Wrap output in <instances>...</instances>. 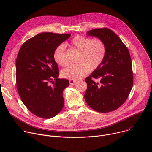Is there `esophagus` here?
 Returning <instances> with one entry per match:
<instances>
[{"mask_svg":"<svg viewBox=\"0 0 152 152\" xmlns=\"http://www.w3.org/2000/svg\"><path fill=\"white\" fill-rule=\"evenodd\" d=\"M76 82H77L76 80H72V79H70V84L72 85H74Z\"/></svg>","mask_w":152,"mask_h":152,"instance_id":"1","label":"esophagus"}]
</instances>
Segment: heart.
<instances>
[{"label": "heart", "instance_id": "1", "mask_svg": "<svg viewBox=\"0 0 152 152\" xmlns=\"http://www.w3.org/2000/svg\"><path fill=\"white\" fill-rule=\"evenodd\" d=\"M71 43L73 48L79 52L77 59L78 64L64 69L61 72L63 77L72 80L79 79L85 76L89 70H94L100 66L106 52L105 44L102 39H91L77 35L73 38ZM53 57L56 62L62 67L69 64L66 46L64 45L55 49Z\"/></svg>", "mask_w": 152, "mask_h": 152}]
</instances>
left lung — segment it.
Here are the masks:
<instances>
[{"instance_id": "obj_1", "label": "left lung", "mask_w": 152, "mask_h": 152, "mask_svg": "<svg viewBox=\"0 0 152 152\" xmlns=\"http://www.w3.org/2000/svg\"><path fill=\"white\" fill-rule=\"evenodd\" d=\"M86 35L102 39L106 52L100 66L85 79L87 83L85 101L97 112L113 111L124 103L132 88L131 56L120 38L110 29H93ZM92 78H99L100 82L96 83Z\"/></svg>"}]
</instances>
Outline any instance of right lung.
I'll return each mask as SVG.
<instances>
[{
    "label": "right lung",
    "mask_w": 152,
    "mask_h": 152,
    "mask_svg": "<svg viewBox=\"0 0 152 152\" xmlns=\"http://www.w3.org/2000/svg\"><path fill=\"white\" fill-rule=\"evenodd\" d=\"M70 36L43 32L27 40L19 50L15 62L17 91L28 110L40 118H51L63 108L62 92L69 81L58 78L53 54Z\"/></svg>",
    "instance_id": "add662e5"
}]
</instances>
